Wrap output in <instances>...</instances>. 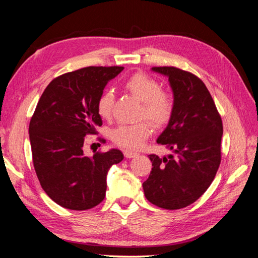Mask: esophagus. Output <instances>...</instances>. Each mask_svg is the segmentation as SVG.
<instances>
[{
	"label": "esophagus",
	"mask_w": 258,
	"mask_h": 258,
	"mask_svg": "<svg viewBox=\"0 0 258 258\" xmlns=\"http://www.w3.org/2000/svg\"><path fill=\"white\" fill-rule=\"evenodd\" d=\"M124 155H125L126 159H132V158H135V156H138V153L132 152V151H128V150H125Z\"/></svg>",
	"instance_id": "obj_1"
}]
</instances>
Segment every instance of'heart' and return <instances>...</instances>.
I'll use <instances>...</instances> for the list:
<instances>
[{
	"label": "heart",
	"mask_w": 258,
	"mask_h": 258,
	"mask_svg": "<svg viewBox=\"0 0 258 258\" xmlns=\"http://www.w3.org/2000/svg\"><path fill=\"white\" fill-rule=\"evenodd\" d=\"M124 86L134 97L142 102L140 117H148L158 126L166 124L172 117L174 110L172 95L161 89L160 83L153 77L143 73L134 74L126 79ZM113 104V90L105 89L96 104L100 117L105 119L110 117ZM152 132V124L144 119L135 124H119L110 131L109 135L116 145L125 149H138Z\"/></svg>",
	"instance_id": "heart-1"
}]
</instances>
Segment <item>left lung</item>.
<instances>
[{"instance_id": "obj_1", "label": "left lung", "mask_w": 258, "mask_h": 258, "mask_svg": "<svg viewBox=\"0 0 258 258\" xmlns=\"http://www.w3.org/2000/svg\"><path fill=\"white\" fill-rule=\"evenodd\" d=\"M169 78L174 110L156 140L176 158L150 154L152 171L143 182L145 198L163 209L194 204L213 182L221 161L223 122L203 80L175 67H153Z\"/></svg>"}]
</instances>
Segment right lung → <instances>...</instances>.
Instances as JSON below:
<instances>
[{
    "instance_id": "1",
    "label": "right lung",
    "mask_w": 258,
    "mask_h": 258,
    "mask_svg": "<svg viewBox=\"0 0 258 258\" xmlns=\"http://www.w3.org/2000/svg\"><path fill=\"white\" fill-rule=\"evenodd\" d=\"M124 67H86L63 74L40 97L29 125L35 173L55 204L87 210L105 198L110 166L124 159L119 150L84 154L87 134H96L102 117L96 104L105 86Z\"/></svg>"
}]
</instances>
